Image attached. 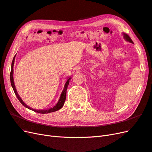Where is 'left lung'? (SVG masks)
<instances>
[{
	"label": "left lung",
	"instance_id": "obj_1",
	"mask_svg": "<svg viewBox=\"0 0 152 152\" xmlns=\"http://www.w3.org/2000/svg\"><path fill=\"white\" fill-rule=\"evenodd\" d=\"M124 38H125L127 41H129V42H130L131 43H133L132 39L130 38V37L127 34H124Z\"/></svg>",
	"mask_w": 152,
	"mask_h": 152
}]
</instances>
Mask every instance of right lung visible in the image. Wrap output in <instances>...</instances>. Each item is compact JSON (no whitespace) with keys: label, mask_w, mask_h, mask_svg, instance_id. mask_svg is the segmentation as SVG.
<instances>
[{"label":"right lung","mask_w":152,"mask_h":152,"mask_svg":"<svg viewBox=\"0 0 152 152\" xmlns=\"http://www.w3.org/2000/svg\"><path fill=\"white\" fill-rule=\"evenodd\" d=\"M15 56H16V55H15ZM15 57H14V58L12 59V64H11V73H10V80H11V86H12V88H13L14 92H15V94L16 96V97L18 98V100L20 101V103L23 105L24 107H25L27 108H28V109H30L31 110H33V111H34L35 112H37V113H43V114H44V113H50V112H54L57 111V110H58L59 109H61L63 107V106L64 105V103H65V102L66 96V90H67L68 86V84H69V82H70V80L71 79V78L70 77L67 80L66 84L65 85V87H64V89L62 91V93L61 94L60 98H59L58 103L56 105H55L54 107L50 108V109H48V110H37L33 109V108L29 107L28 106H27L23 102L22 99L20 97V96L18 95L17 91H16V87H15V83H14V79H13V66H14V63H15Z\"/></svg>","instance_id":"right-lung-1"}]
</instances>
